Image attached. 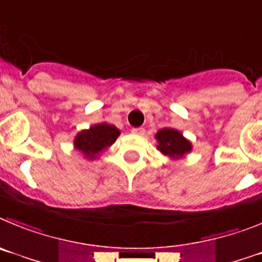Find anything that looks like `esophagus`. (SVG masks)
Returning a JSON list of instances; mask_svg holds the SVG:
<instances>
[{
	"label": "esophagus",
	"instance_id": "34e87169",
	"mask_svg": "<svg viewBox=\"0 0 262 262\" xmlns=\"http://www.w3.org/2000/svg\"><path fill=\"white\" fill-rule=\"evenodd\" d=\"M132 133L137 134V136H143V134H145V129H143V128H133Z\"/></svg>",
	"mask_w": 262,
	"mask_h": 262
}]
</instances>
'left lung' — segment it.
Segmentation results:
<instances>
[{"label": "left lung", "instance_id": "8db88e82", "mask_svg": "<svg viewBox=\"0 0 262 262\" xmlns=\"http://www.w3.org/2000/svg\"><path fill=\"white\" fill-rule=\"evenodd\" d=\"M160 154L166 155L172 160H179L185 158V155L192 151V142L183 136L181 132L175 128L159 129L155 134Z\"/></svg>", "mask_w": 262, "mask_h": 262}]
</instances>
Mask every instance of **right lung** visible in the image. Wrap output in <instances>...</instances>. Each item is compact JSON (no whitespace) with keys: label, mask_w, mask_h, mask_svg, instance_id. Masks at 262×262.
Segmentation results:
<instances>
[{"label":"right lung","mask_w":262,"mask_h":262,"mask_svg":"<svg viewBox=\"0 0 262 262\" xmlns=\"http://www.w3.org/2000/svg\"><path fill=\"white\" fill-rule=\"evenodd\" d=\"M120 133L121 132L112 124L99 122L89 129L78 132L74 137L73 145L77 151L83 155L84 159L95 160L116 142Z\"/></svg>","instance_id":"add662e5"}]
</instances>
